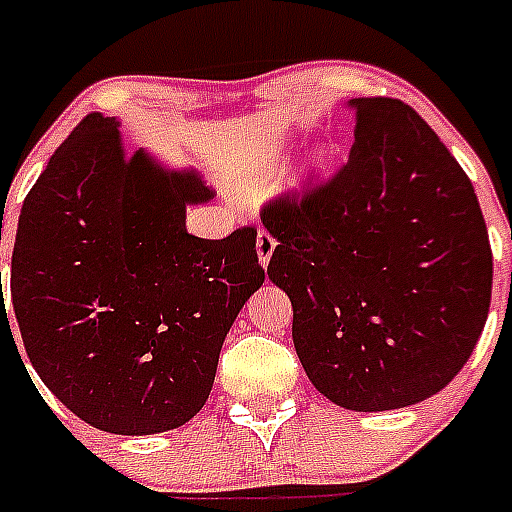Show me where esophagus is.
I'll return each instance as SVG.
<instances>
[{"label":"esophagus","instance_id":"esophagus-1","mask_svg":"<svg viewBox=\"0 0 512 512\" xmlns=\"http://www.w3.org/2000/svg\"><path fill=\"white\" fill-rule=\"evenodd\" d=\"M273 249H276V239H273L268 231H260L257 233V257H260V265H268L271 263V255Z\"/></svg>","mask_w":512,"mask_h":512}]
</instances>
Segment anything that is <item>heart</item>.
Instances as JSON below:
<instances>
[{
  "instance_id": "heart-1",
  "label": "heart",
  "mask_w": 512,
  "mask_h": 512,
  "mask_svg": "<svg viewBox=\"0 0 512 512\" xmlns=\"http://www.w3.org/2000/svg\"><path fill=\"white\" fill-rule=\"evenodd\" d=\"M316 164H321V159H316ZM257 188H263V185H260V183L252 185V191H257Z\"/></svg>"
}]
</instances>
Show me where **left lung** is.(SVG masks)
<instances>
[{
	"mask_svg": "<svg viewBox=\"0 0 512 512\" xmlns=\"http://www.w3.org/2000/svg\"><path fill=\"white\" fill-rule=\"evenodd\" d=\"M350 108L348 162L268 201L260 220L308 380L337 406L385 412L425 401L468 364L492 303V247L470 177L414 108Z\"/></svg>",
	"mask_w": 512,
	"mask_h": 512,
	"instance_id": "8db88e82",
	"label": "left lung"
}]
</instances>
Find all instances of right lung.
<instances>
[{"label":"right lung","mask_w":512,"mask_h":512,"mask_svg":"<svg viewBox=\"0 0 512 512\" xmlns=\"http://www.w3.org/2000/svg\"><path fill=\"white\" fill-rule=\"evenodd\" d=\"M116 127L84 116L28 191L10 300L28 361L76 417L148 436L207 404L225 335L265 271L257 228L185 231V207L215 193L146 151L124 156Z\"/></svg>","instance_id":"obj_1"}]
</instances>
